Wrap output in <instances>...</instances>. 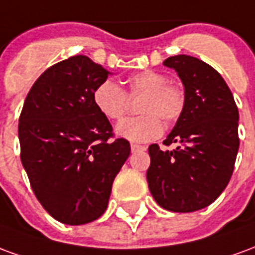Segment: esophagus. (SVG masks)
Returning a JSON list of instances; mask_svg holds the SVG:
<instances>
[{
  "label": "esophagus",
  "instance_id": "obj_1",
  "mask_svg": "<svg viewBox=\"0 0 255 255\" xmlns=\"http://www.w3.org/2000/svg\"><path fill=\"white\" fill-rule=\"evenodd\" d=\"M139 150H146V147H144V146H140V144L131 143V151H132V153L139 151Z\"/></svg>",
  "mask_w": 255,
  "mask_h": 255
}]
</instances>
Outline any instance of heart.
<instances>
[{"label": "heart", "mask_w": 255, "mask_h": 255, "mask_svg": "<svg viewBox=\"0 0 255 255\" xmlns=\"http://www.w3.org/2000/svg\"><path fill=\"white\" fill-rule=\"evenodd\" d=\"M128 95H143L138 106L142 116L127 119L117 124L116 135L129 142L142 143L157 139L164 131L165 122H176L184 108V93L176 84L168 83L165 75L143 71L127 79ZM97 111L108 120L122 119L127 109V95L115 82L104 80L93 91Z\"/></svg>", "instance_id": "b5f03b06"}]
</instances>
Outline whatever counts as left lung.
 <instances>
[{"label":"left lung","mask_w":255,"mask_h":255,"mask_svg":"<svg viewBox=\"0 0 255 255\" xmlns=\"http://www.w3.org/2000/svg\"><path fill=\"white\" fill-rule=\"evenodd\" d=\"M184 86V108L164 144H150L147 183L161 208L188 213L213 203L230 182L239 150V112L225 80L191 56L166 58Z\"/></svg>","instance_id":"obj_1"}]
</instances>
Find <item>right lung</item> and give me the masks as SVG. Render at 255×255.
<instances>
[{"label":"right lung","mask_w":255,"mask_h":255,"mask_svg":"<svg viewBox=\"0 0 255 255\" xmlns=\"http://www.w3.org/2000/svg\"><path fill=\"white\" fill-rule=\"evenodd\" d=\"M109 75L87 56L60 61L36 79L20 115L21 164L38 201L63 224H87L104 214L131 153L126 139L109 140L111 123L93 102Z\"/></svg>","instance_id":"right-lung-1"}]
</instances>
